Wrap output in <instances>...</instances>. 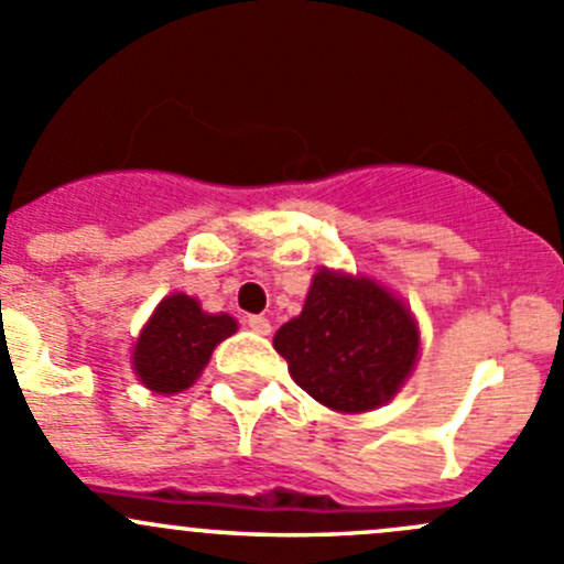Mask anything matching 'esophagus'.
I'll list each match as a JSON object with an SVG mask.
<instances>
[{"label": "esophagus", "mask_w": 564, "mask_h": 564, "mask_svg": "<svg viewBox=\"0 0 564 564\" xmlns=\"http://www.w3.org/2000/svg\"><path fill=\"white\" fill-rule=\"evenodd\" d=\"M247 325L254 330V334H260V336H269L271 334L269 317H263V315H249L247 317Z\"/></svg>", "instance_id": "34e87169"}]
</instances>
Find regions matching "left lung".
<instances>
[{
  "label": "left lung",
  "mask_w": 564,
  "mask_h": 564,
  "mask_svg": "<svg viewBox=\"0 0 564 564\" xmlns=\"http://www.w3.org/2000/svg\"><path fill=\"white\" fill-rule=\"evenodd\" d=\"M293 380L317 402L364 412L388 402L417 356V328L388 290L321 271L304 312L274 336Z\"/></svg>",
  "instance_id": "1"
}]
</instances>
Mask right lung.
Segmentation results:
<instances>
[{"mask_svg":"<svg viewBox=\"0 0 564 564\" xmlns=\"http://www.w3.org/2000/svg\"><path fill=\"white\" fill-rule=\"evenodd\" d=\"M236 330L230 315H206L195 299L162 301L135 345V371L156 393H178L197 380L214 347Z\"/></svg>","mask_w":564,"mask_h":564,"instance_id":"add662e5","label":"right lung"}]
</instances>
